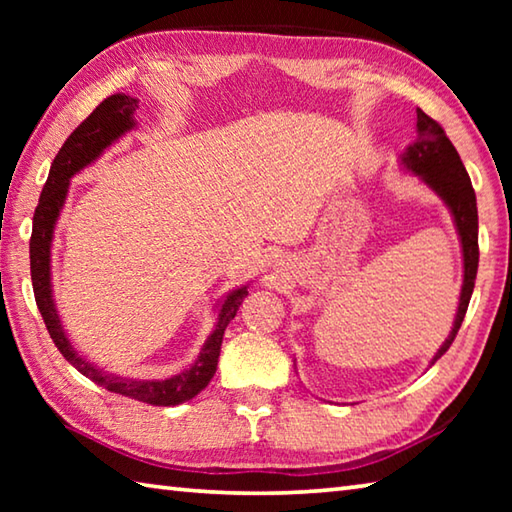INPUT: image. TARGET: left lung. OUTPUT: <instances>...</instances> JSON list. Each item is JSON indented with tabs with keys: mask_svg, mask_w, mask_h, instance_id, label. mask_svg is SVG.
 Returning a JSON list of instances; mask_svg holds the SVG:
<instances>
[{
	"mask_svg": "<svg viewBox=\"0 0 512 512\" xmlns=\"http://www.w3.org/2000/svg\"><path fill=\"white\" fill-rule=\"evenodd\" d=\"M400 164L404 171L418 176L440 201L447 205L452 214L458 239L463 250V287L458 298V309L454 316L452 332L447 334L445 343L433 354L429 366H433L454 343L458 329L465 318L467 305H470L476 268H479V212H476V194L472 189V180L461 162V155L449 142L440 124H436L429 115L418 110V137L409 144L400 155Z\"/></svg>",
	"mask_w": 512,
	"mask_h": 512,
	"instance_id": "1",
	"label": "left lung"
}]
</instances>
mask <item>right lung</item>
Masks as SVG:
<instances>
[{"label":"right lung","instance_id":"add662e5","mask_svg":"<svg viewBox=\"0 0 512 512\" xmlns=\"http://www.w3.org/2000/svg\"><path fill=\"white\" fill-rule=\"evenodd\" d=\"M137 108H140V99H135L131 94L124 92L103 99L99 106L90 112V117L67 137L63 149L58 151L54 162H51L47 183L42 187L36 214H33V232L29 244L31 282L33 293H36V305L49 329L51 341L56 343L60 354H63L81 375L92 379L94 384L108 388L110 393L133 397V400H140L153 406H176L192 400V397H196L207 384H210V379L216 372V363H219L223 332L230 320L237 316L239 305L248 296V284L232 289L228 296L216 302L214 329L203 343L196 361L189 363V368L164 379L124 377L117 375V372H108L94 366V363L85 359L83 354L74 348L72 341L67 339L63 320H60V314L56 309L54 284H51V244H54L58 216L63 212L67 201L69 180H72L76 173H81L85 167L97 162L101 155L106 153L112 144L119 142L126 133L135 131Z\"/></svg>","mask_w":512,"mask_h":512}]
</instances>
